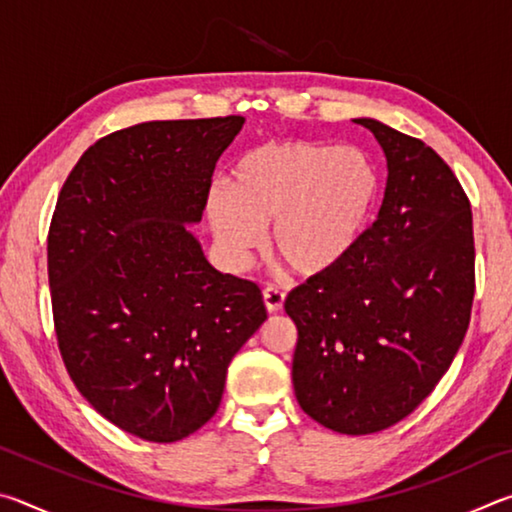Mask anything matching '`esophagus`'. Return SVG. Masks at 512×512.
Returning a JSON list of instances; mask_svg holds the SVG:
<instances>
[{"instance_id": "34e87169", "label": "esophagus", "mask_w": 512, "mask_h": 512, "mask_svg": "<svg viewBox=\"0 0 512 512\" xmlns=\"http://www.w3.org/2000/svg\"><path fill=\"white\" fill-rule=\"evenodd\" d=\"M284 291H280L277 287H266L264 289V305L266 309L271 311V314H277L284 307Z\"/></svg>"}]
</instances>
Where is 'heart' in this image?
<instances>
[{
    "instance_id": "obj_1",
    "label": "heart",
    "mask_w": 512,
    "mask_h": 512,
    "mask_svg": "<svg viewBox=\"0 0 512 512\" xmlns=\"http://www.w3.org/2000/svg\"><path fill=\"white\" fill-rule=\"evenodd\" d=\"M379 201V173L354 146L287 140L241 155L232 187L207 194V219L232 268H244L271 226V250L291 271H334L366 235Z\"/></svg>"
}]
</instances>
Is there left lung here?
Masks as SVG:
<instances>
[{"instance_id":"8db88e82","label":"left lung","mask_w":512,"mask_h":512,"mask_svg":"<svg viewBox=\"0 0 512 512\" xmlns=\"http://www.w3.org/2000/svg\"><path fill=\"white\" fill-rule=\"evenodd\" d=\"M386 153L377 221L341 266L309 277L284 309L298 327L293 388L323 427L363 436L418 409L470 325V198L440 155L375 119H354Z\"/></svg>"}]
</instances>
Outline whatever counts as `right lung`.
Returning a JSON list of instances; mask_svg holds the SVG:
<instances>
[{
  "mask_svg": "<svg viewBox=\"0 0 512 512\" xmlns=\"http://www.w3.org/2000/svg\"><path fill=\"white\" fill-rule=\"evenodd\" d=\"M244 117L146 121L81 155L47 237L60 357L94 411L176 443L221 404L235 354L266 320L255 282L219 273L185 223Z\"/></svg>",
  "mask_w": 512,
  "mask_h": 512,
  "instance_id": "right-lung-1",
  "label": "right lung"
}]
</instances>
